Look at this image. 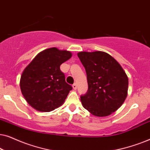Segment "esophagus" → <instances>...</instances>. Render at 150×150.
Returning a JSON list of instances; mask_svg holds the SVG:
<instances>
[{
  "mask_svg": "<svg viewBox=\"0 0 150 150\" xmlns=\"http://www.w3.org/2000/svg\"><path fill=\"white\" fill-rule=\"evenodd\" d=\"M72 87H73V89H74V90H76L77 89V85H76V83H74V84H73V85H72Z\"/></svg>",
  "mask_w": 150,
  "mask_h": 150,
  "instance_id": "1",
  "label": "esophagus"
}]
</instances>
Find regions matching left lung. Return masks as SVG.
I'll return each instance as SVG.
<instances>
[{
    "label": "left lung",
    "instance_id": "1",
    "mask_svg": "<svg viewBox=\"0 0 150 150\" xmlns=\"http://www.w3.org/2000/svg\"><path fill=\"white\" fill-rule=\"evenodd\" d=\"M85 67L87 92L81 96L83 107L97 117L110 115L124 103L128 95V79L120 63L102 51L80 52Z\"/></svg>",
    "mask_w": 150,
    "mask_h": 150
}]
</instances>
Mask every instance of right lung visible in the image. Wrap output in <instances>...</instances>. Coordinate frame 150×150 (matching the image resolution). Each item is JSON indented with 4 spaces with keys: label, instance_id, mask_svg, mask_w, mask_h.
Here are the masks:
<instances>
[{
    "label": "right lung",
    "instance_id": "add662e5",
    "mask_svg": "<svg viewBox=\"0 0 150 150\" xmlns=\"http://www.w3.org/2000/svg\"><path fill=\"white\" fill-rule=\"evenodd\" d=\"M71 56L69 51L48 48L37 54L24 69L20 89L33 108L50 112L63 104L72 87L65 82L60 65Z\"/></svg>",
    "mask_w": 150,
    "mask_h": 150
}]
</instances>
